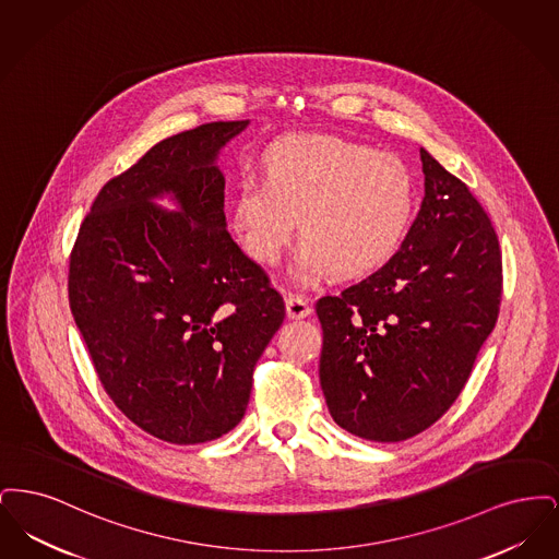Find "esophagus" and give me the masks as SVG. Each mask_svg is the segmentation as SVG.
I'll return each instance as SVG.
<instances>
[{
    "instance_id": "esophagus-1",
    "label": "esophagus",
    "mask_w": 559,
    "mask_h": 559,
    "mask_svg": "<svg viewBox=\"0 0 559 559\" xmlns=\"http://www.w3.org/2000/svg\"><path fill=\"white\" fill-rule=\"evenodd\" d=\"M285 304H287V317H289V319H306V317L312 312L308 299H306V297H299V295H289V297L285 299Z\"/></svg>"
}]
</instances>
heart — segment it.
Returning a JSON list of instances; mask_svg holds the SVG:
<instances>
[{"mask_svg": "<svg viewBox=\"0 0 559 559\" xmlns=\"http://www.w3.org/2000/svg\"><path fill=\"white\" fill-rule=\"evenodd\" d=\"M264 176L240 178L233 230L260 264L278 262L299 215L293 274L317 283L388 264L408 235L417 192L404 160L337 135H287L264 157Z\"/></svg>", "mask_w": 559, "mask_h": 559, "instance_id": "b5f03b06", "label": "heart"}]
</instances>
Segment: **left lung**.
<instances>
[{
    "instance_id": "1",
    "label": "left lung",
    "mask_w": 559,
    "mask_h": 559,
    "mask_svg": "<svg viewBox=\"0 0 559 559\" xmlns=\"http://www.w3.org/2000/svg\"><path fill=\"white\" fill-rule=\"evenodd\" d=\"M421 153L426 197L399 253L317 301L320 388L335 424L371 442L433 426L465 388L495 329L503 258L465 182Z\"/></svg>"
}]
</instances>
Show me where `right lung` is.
Listing matches in <instances>:
<instances>
[{
  "instance_id": "add662e5",
  "label": "right lung",
  "mask_w": 559,
  "mask_h": 559,
  "mask_svg": "<svg viewBox=\"0 0 559 559\" xmlns=\"http://www.w3.org/2000/svg\"><path fill=\"white\" fill-rule=\"evenodd\" d=\"M213 121L160 140L100 188L69 262V304L115 406L171 444L239 426L253 369L285 320L283 295L226 230ZM171 193L180 213L152 199Z\"/></svg>"
}]
</instances>
